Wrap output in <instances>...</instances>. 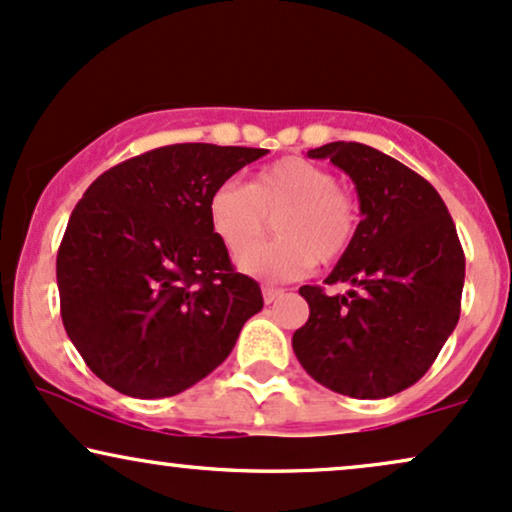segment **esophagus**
<instances>
[{
	"label": "esophagus",
	"mask_w": 512,
	"mask_h": 512,
	"mask_svg": "<svg viewBox=\"0 0 512 512\" xmlns=\"http://www.w3.org/2000/svg\"><path fill=\"white\" fill-rule=\"evenodd\" d=\"M283 295V291L281 288H274V286H264L262 288V298H264V303H276V300H279Z\"/></svg>",
	"instance_id": "esophagus-1"
}]
</instances>
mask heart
Returning <instances> with one entry per match:
<instances>
[{
  "label": "heart",
  "mask_w": 512,
  "mask_h": 512,
  "mask_svg": "<svg viewBox=\"0 0 512 512\" xmlns=\"http://www.w3.org/2000/svg\"><path fill=\"white\" fill-rule=\"evenodd\" d=\"M207 214L221 243L240 252V272L262 281H293L310 274L317 262L341 260L360 224L355 197L336 186L329 169L303 157L264 166L248 188L221 183L209 195ZM272 218L280 240L255 249Z\"/></svg>",
  "instance_id": "obj_1"
}]
</instances>
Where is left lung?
I'll return each instance as SVG.
<instances>
[{
  "label": "left lung",
  "instance_id": "8db88e82",
  "mask_svg": "<svg viewBox=\"0 0 512 512\" xmlns=\"http://www.w3.org/2000/svg\"><path fill=\"white\" fill-rule=\"evenodd\" d=\"M331 159L355 183L362 221L353 245L324 283L303 286L310 319L293 334L305 372L326 389L377 400L424 377L460 317L465 255L429 181L384 152L329 143L307 152Z\"/></svg>",
  "mask_w": 512,
  "mask_h": 512
}]
</instances>
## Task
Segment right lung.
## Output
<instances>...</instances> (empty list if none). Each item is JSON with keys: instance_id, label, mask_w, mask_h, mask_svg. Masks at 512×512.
<instances>
[{"instance_id": "right-lung-1", "label": "right lung", "mask_w": 512, "mask_h": 512, "mask_svg": "<svg viewBox=\"0 0 512 512\" xmlns=\"http://www.w3.org/2000/svg\"><path fill=\"white\" fill-rule=\"evenodd\" d=\"M260 147L166 145L92 181L57 255L61 319L104 384L133 398L190 389L229 357L262 310L260 283L231 267L209 195Z\"/></svg>"}]
</instances>
